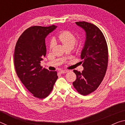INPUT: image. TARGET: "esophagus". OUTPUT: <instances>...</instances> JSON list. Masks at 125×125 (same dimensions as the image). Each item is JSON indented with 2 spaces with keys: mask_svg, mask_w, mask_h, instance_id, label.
Instances as JSON below:
<instances>
[{
  "mask_svg": "<svg viewBox=\"0 0 125 125\" xmlns=\"http://www.w3.org/2000/svg\"><path fill=\"white\" fill-rule=\"evenodd\" d=\"M68 71H67V70H62V71H61L60 72L61 73H62V74H64V73H67V72H68Z\"/></svg>",
  "mask_w": 125,
  "mask_h": 125,
  "instance_id": "34e87169",
  "label": "esophagus"
}]
</instances>
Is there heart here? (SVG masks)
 Masks as SVG:
<instances>
[{
  "label": "heart",
  "instance_id": "heart-1",
  "mask_svg": "<svg viewBox=\"0 0 125 125\" xmlns=\"http://www.w3.org/2000/svg\"><path fill=\"white\" fill-rule=\"evenodd\" d=\"M58 39L65 47H74L77 41V37L71 31H64L58 36ZM54 45V41L52 40L50 43V49L52 50Z\"/></svg>",
  "mask_w": 125,
  "mask_h": 125
}]
</instances>
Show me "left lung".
Listing matches in <instances>:
<instances>
[{"label": "left lung", "mask_w": 125, "mask_h": 125, "mask_svg": "<svg viewBox=\"0 0 125 125\" xmlns=\"http://www.w3.org/2000/svg\"><path fill=\"white\" fill-rule=\"evenodd\" d=\"M75 24L85 31L86 36L81 53L84 70L73 71L77 79L73 84L79 94L87 95L97 89L104 79L108 64V48L104 35L95 25L85 21Z\"/></svg>", "instance_id": "obj_1"}]
</instances>
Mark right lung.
<instances>
[{
  "instance_id": "1",
  "label": "right lung",
  "mask_w": 125,
  "mask_h": 125,
  "mask_svg": "<svg viewBox=\"0 0 125 125\" xmlns=\"http://www.w3.org/2000/svg\"><path fill=\"white\" fill-rule=\"evenodd\" d=\"M56 27L54 25L29 27L21 35L15 47L17 75L33 96L39 99L49 95L58 78L56 71H50L41 65L46 54L45 38Z\"/></svg>"
}]
</instances>
